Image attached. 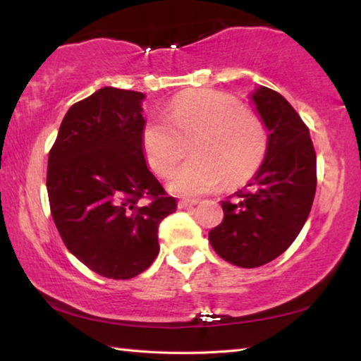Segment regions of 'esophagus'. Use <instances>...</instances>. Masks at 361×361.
Here are the masks:
<instances>
[{
    "mask_svg": "<svg viewBox=\"0 0 361 361\" xmlns=\"http://www.w3.org/2000/svg\"><path fill=\"white\" fill-rule=\"evenodd\" d=\"M197 202L199 200H195V199H183L178 202V209H189V207L197 205Z\"/></svg>",
    "mask_w": 361,
    "mask_h": 361,
    "instance_id": "34e87169",
    "label": "esophagus"
}]
</instances>
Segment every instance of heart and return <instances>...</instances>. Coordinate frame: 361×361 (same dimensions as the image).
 Returning <instances> with one entry per match:
<instances>
[{"mask_svg":"<svg viewBox=\"0 0 361 361\" xmlns=\"http://www.w3.org/2000/svg\"><path fill=\"white\" fill-rule=\"evenodd\" d=\"M192 138V159L170 180L172 191L185 195L210 192L223 181L228 186L247 181L269 148L267 127L258 114L228 94L197 89L176 95L166 116L145 122L146 162L157 175L169 176L185 156V142Z\"/></svg>","mask_w":361,"mask_h":361,"instance_id":"1","label":"heart"}]
</instances>
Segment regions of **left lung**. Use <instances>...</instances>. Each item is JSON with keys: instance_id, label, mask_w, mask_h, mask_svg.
Listing matches in <instances>:
<instances>
[{"instance_id": "left-lung-1", "label": "left lung", "mask_w": 361, "mask_h": 361, "mask_svg": "<svg viewBox=\"0 0 361 361\" xmlns=\"http://www.w3.org/2000/svg\"><path fill=\"white\" fill-rule=\"evenodd\" d=\"M269 130V148L248 185L221 200L223 221L209 234L224 261L258 267L288 248L307 219L317 188V156L295 108L269 87L253 94Z\"/></svg>"}]
</instances>
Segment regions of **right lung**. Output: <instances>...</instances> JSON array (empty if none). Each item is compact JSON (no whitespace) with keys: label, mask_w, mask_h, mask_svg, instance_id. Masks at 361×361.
<instances>
[{"label":"right lung","mask_w":361,"mask_h":361,"mask_svg":"<svg viewBox=\"0 0 361 361\" xmlns=\"http://www.w3.org/2000/svg\"><path fill=\"white\" fill-rule=\"evenodd\" d=\"M103 87L76 102L49 151L47 195L65 247L99 276L127 280L159 253L157 229L176 200L146 167L142 100Z\"/></svg>","instance_id":"1"}]
</instances>
